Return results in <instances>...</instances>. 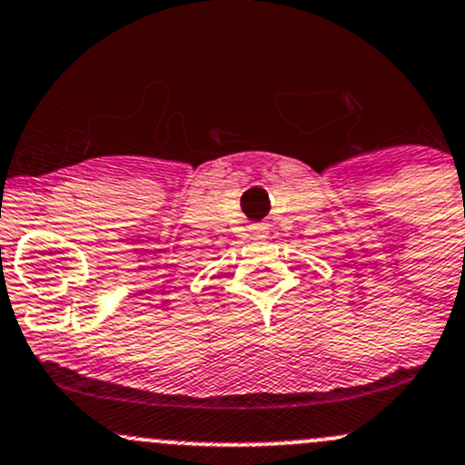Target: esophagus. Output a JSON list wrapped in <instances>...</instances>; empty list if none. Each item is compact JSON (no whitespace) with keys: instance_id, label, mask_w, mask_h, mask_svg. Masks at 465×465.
Instances as JSON below:
<instances>
[{"instance_id":"34e87169","label":"esophagus","mask_w":465,"mask_h":465,"mask_svg":"<svg viewBox=\"0 0 465 465\" xmlns=\"http://www.w3.org/2000/svg\"><path fill=\"white\" fill-rule=\"evenodd\" d=\"M252 233H256V236H261V233H262V227H252Z\"/></svg>"}]
</instances>
